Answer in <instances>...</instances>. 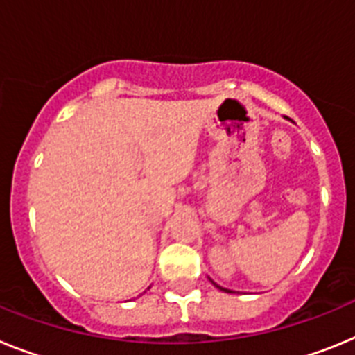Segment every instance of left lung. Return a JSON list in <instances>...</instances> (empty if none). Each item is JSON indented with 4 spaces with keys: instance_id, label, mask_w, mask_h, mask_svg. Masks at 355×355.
Wrapping results in <instances>:
<instances>
[{
    "instance_id": "1",
    "label": "left lung",
    "mask_w": 355,
    "mask_h": 355,
    "mask_svg": "<svg viewBox=\"0 0 355 355\" xmlns=\"http://www.w3.org/2000/svg\"><path fill=\"white\" fill-rule=\"evenodd\" d=\"M214 286H216V288H220V289H223V291H227V293H230V291H229V289H225V288H221V286H218V284H216V282H214Z\"/></svg>"
}]
</instances>
